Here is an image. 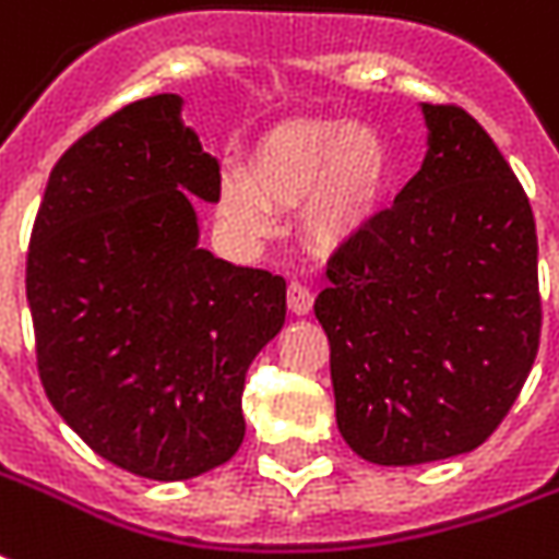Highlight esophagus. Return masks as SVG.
<instances>
[{"mask_svg": "<svg viewBox=\"0 0 559 559\" xmlns=\"http://www.w3.org/2000/svg\"><path fill=\"white\" fill-rule=\"evenodd\" d=\"M287 306L296 318H306L311 306H314V296L308 290L306 284H299V281H293L290 287H287Z\"/></svg>", "mask_w": 559, "mask_h": 559, "instance_id": "34e87169", "label": "esophagus"}]
</instances>
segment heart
I'll return each instance as SVG.
<instances>
[{
  "label": "heart",
  "mask_w": 559,
  "mask_h": 559,
  "mask_svg": "<svg viewBox=\"0 0 559 559\" xmlns=\"http://www.w3.org/2000/svg\"><path fill=\"white\" fill-rule=\"evenodd\" d=\"M393 154L388 139L357 120L299 117L260 135L241 171L217 185V214L257 239L272 209L299 205V236L311 251L335 253L362 239L388 212Z\"/></svg>",
  "instance_id": "obj_1"
}]
</instances>
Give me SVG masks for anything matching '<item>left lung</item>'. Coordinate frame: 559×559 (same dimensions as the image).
<instances>
[{"label":"left lung","instance_id":"8db88e82","mask_svg":"<svg viewBox=\"0 0 559 559\" xmlns=\"http://www.w3.org/2000/svg\"><path fill=\"white\" fill-rule=\"evenodd\" d=\"M427 157L326 269L335 424L378 466L469 454L502 424L542 330L536 221L481 123L420 103Z\"/></svg>","mask_w":559,"mask_h":559}]
</instances>
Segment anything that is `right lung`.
I'll use <instances>...</instances> for the list:
<instances>
[{
	"mask_svg": "<svg viewBox=\"0 0 559 559\" xmlns=\"http://www.w3.org/2000/svg\"><path fill=\"white\" fill-rule=\"evenodd\" d=\"M159 93L50 171L26 257L38 374L57 415L120 469L185 481L245 439L241 390L281 333L287 284L199 245L221 163Z\"/></svg>",
	"mask_w": 559,
	"mask_h": 559,
	"instance_id": "1",
	"label": "right lung"
}]
</instances>
